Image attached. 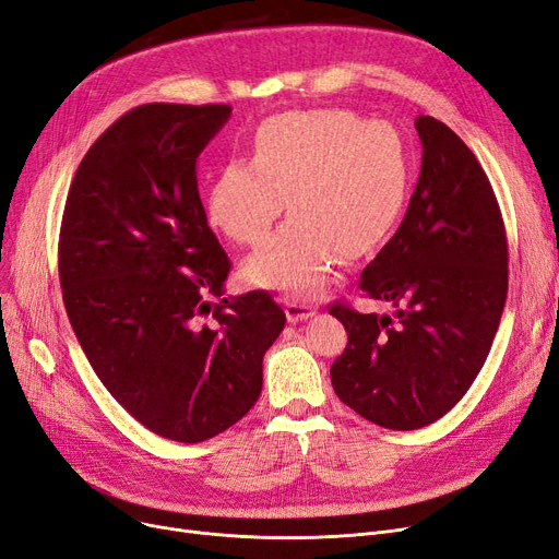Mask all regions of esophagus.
Returning a JSON list of instances; mask_svg holds the SVG:
<instances>
[{"instance_id": "1", "label": "esophagus", "mask_w": 559, "mask_h": 559, "mask_svg": "<svg viewBox=\"0 0 559 559\" xmlns=\"http://www.w3.org/2000/svg\"><path fill=\"white\" fill-rule=\"evenodd\" d=\"M285 316L290 322H301L316 316V308L306 301H295V299H287L285 301Z\"/></svg>"}]
</instances>
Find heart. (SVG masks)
<instances>
[{
	"label": "heart",
	"mask_w": 559,
	"mask_h": 559,
	"mask_svg": "<svg viewBox=\"0 0 559 559\" xmlns=\"http://www.w3.org/2000/svg\"><path fill=\"white\" fill-rule=\"evenodd\" d=\"M412 163L403 133L326 108L269 117L253 140V160L216 175L206 216L227 239L260 243L281 216L290 223L248 258L258 287L311 297L336 264L376 253L407 200Z\"/></svg>",
	"instance_id": "1"
}]
</instances>
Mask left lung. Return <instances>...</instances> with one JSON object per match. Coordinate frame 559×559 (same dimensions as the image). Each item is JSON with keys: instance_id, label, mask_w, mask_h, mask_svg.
I'll use <instances>...</instances> for the list:
<instances>
[{"instance_id": "left-lung-1", "label": "left lung", "mask_w": 559, "mask_h": 559, "mask_svg": "<svg viewBox=\"0 0 559 559\" xmlns=\"http://www.w3.org/2000/svg\"><path fill=\"white\" fill-rule=\"evenodd\" d=\"M424 156L407 214L359 278L394 316L336 301L347 332L332 364L336 396L391 430L456 405L490 353L507 301L509 248L498 198L467 144L436 117L415 121Z\"/></svg>"}]
</instances>
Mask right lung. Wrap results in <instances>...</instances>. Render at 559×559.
<instances>
[{
  "label": "right lung",
  "mask_w": 559,
  "mask_h": 559,
  "mask_svg": "<svg viewBox=\"0 0 559 559\" xmlns=\"http://www.w3.org/2000/svg\"><path fill=\"white\" fill-rule=\"evenodd\" d=\"M230 112L147 103L119 117L78 165L59 230L64 306L94 373L135 421L183 444L255 405L285 326L264 290L210 301L233 264L195 163Z\"/></svg>",
  "instance_id": "1"
}]
</instances>
